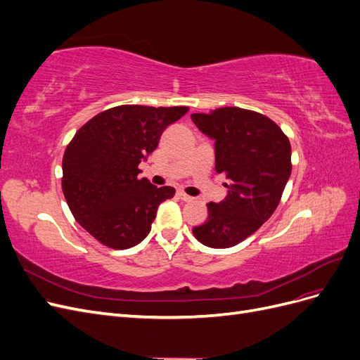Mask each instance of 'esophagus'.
Returning a JSON list of instances; mask_svg holds the SVG:
<instances>
[{
    "instance_id": "esophagus-1",
    "label": "esophagus",
    "mask_w": 360,
    "mask_h": 360,
    "mask_svg": "<svg viewBox=\"0 0 360 360\" xmlns=\"http://www.w3.org/2000/svg\"><path fill=\"white\" fill-rule=\"evenodd\" d=\"M179 197H180V200H183V201H192V197L191 195H188V193H184L183 191H179Z\"/></svg>"
}]
</instances>
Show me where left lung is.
<instances>
[{"label":"left lung","mask_w":360,"mask_h":360,"mask_svg":"<svg viewBox=\"0 0 360 360\" xmlns=\"http://www.w3.org/2000/svg\"><path fill=\"white\" fill-rule=\"evenodd\" d=\"M191 118L214 141L216 172L230 180L226 197L207 204L209 217L192 231L205 246L231 248L276 210L291 176L290 141L269 117L242 108H217Z\"/></svg>","instance_id":"1"}]
</instances>
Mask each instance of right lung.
I'll use <instances>...</instances> for the list:
<instances>
[{
    "mask_svg": "<svg viewBox=\"0 0 360 360\" xmlns=\"http://www.w3.org/2000/svg\"><path fill=\"white\" fill-rule=\"evenodd\" d=\"M188 110L122 105L97 114L75 134L63 158V192L75 219L96 240L127 249L147 237L159 204L176 189L138 179V165Z\"/></svg>",
    "mask_w": 360,
    "mask_h": 360,
    "instance_id": "right-lung-1",
    "label": "right lung"
}]
</instances>
